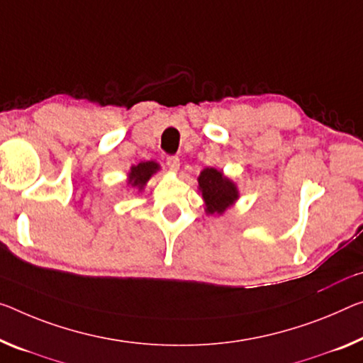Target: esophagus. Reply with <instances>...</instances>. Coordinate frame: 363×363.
<instances>
[{"label":"esophagus","instance_id":"34e87169","mask_svg":"<svg viewBox=\"0 0 363 363\" xmlns=\"http://www.w3.org/2000/svg\"><path fill=\"white\" fill-rule=\"evenodd\" d=\"M167 165H169L172 170L180 169V159H178V155H169V157H167Z\"/></svg>","mask_w":363,"mask_h":363}]
</instances>
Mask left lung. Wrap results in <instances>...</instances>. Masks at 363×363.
Listing matches in <instances>:
<instances>
[{
	"label": "left lung",
	"instance_id": "1",
	"mask_svg": "<svg viewBox=\"0 0 363 363\" xmlns=\"http://www.w3.org/2000/svg\"><path fill=\"white\" fill-rule=\"evenodd\" d=\"M198 183L209 214H222L238 198L235 185L216 169H204Z\"/></svg>",
	"mask_w": 363,
	"mask_h": 363
}]
</instances>
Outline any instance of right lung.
Listing matches in <instances>:
<instances>
[{
	"instance_id": "right-lung-1",
	"label": "right lung",
	"mask_w": 363,
	"mask_h": 363,
	"mask_svg": "<svg viewBox=\"0 0 363 363\" xmlns=\"http://www.w3.org/2000/svg\"><path fill=\"white\" fill-rule=\"evenodd\" d=\"M159 170V165L152 162V160H147V162H141L135 165L131 169V174H130V180H128V183H130L131 186L135 188H139L143 189V186L146 185V182L149 180L150 177H152V174H155V172Z\"/></svg>"
}]
</instances>
